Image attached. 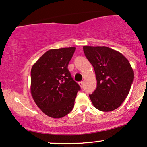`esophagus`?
<instances>
[{
  "mask_svg": "<svg viewBox=\"0 0 147 147\" xmlns=\"http://www.w3.org/2000/svg\"><path fill=\"white\" fill-rule=\"evenodd\" d=\"M78 84L80 85V87H83V85H84V82H82H82H79Z\"/></svg>",
  "mask_w": 147,
  "mask_h": 147,
  "instance_id": "obj_1",
  "label": "esophagus"
}]
</instances>
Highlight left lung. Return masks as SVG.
<instances>
[{
  "label": "left lung",
  "mask_w": 147,
  "mask_h": 147,
  "mask_svg": "<svg viewBox=\"0 0 147 147\" xmlns=\"http://www.w3.org/2000/svg\"><path fill=\"white\" fill-rule=\"evenodd\" d=\"M84 55L94 67L97 87L89 95L100 111L118 108L128 96L134 80V71L121 53L105 46H83Z\"/></svg>",
  "instance_id": "obj_1"
}]
</instances>
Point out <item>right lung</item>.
Segmentation results:
<instances>
[{
    "instance_id": "obj_1",
    "label": "right lung",
    "mask_w": 147,
    "mask_h": 147,
    "mask_svg": "<svg viewBox=\"0 0 147 147\" xmlns=\"http://www.w3.org/2000/svg\"><path fill=\"white\" fill-rule=\"evenodd\" d=\"M76 47L60 48L46 51L31 70V94L45 114L60 118L74 108L80 86L71 78L68 64Z\"/></svg>"
}]
</instances>
